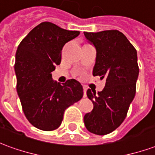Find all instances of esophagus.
I'll return each mask as SVG.
<instances>
[{
    "mask_svg": "<svg viewBox=\"0 0 155 155\" xmlns=\"http://www.w3.org/2000/svg\"><path fill=\"white\" fill-rule=\"evenodd\" d=\"M86 91H87V89L85 87L83 88V91H84V97H86Z\"/></svg>",
    "mask_w": 155,
    "mask_h": 155,
    "instance_id": "34e87169",
    "label": "esophagus"
}]
</instances>
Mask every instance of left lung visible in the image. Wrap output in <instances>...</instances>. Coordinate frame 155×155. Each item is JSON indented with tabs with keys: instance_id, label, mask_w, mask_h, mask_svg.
I'll list each match as a JSON object with an SVG mask.
<instances>
[{
	"instance_id": "8db88e82",
	"label": "left lung",
	"mask_w": 155,
	"mask_h": 155,
	"mask_svg": "<svg viewBox=\"0 0 155 155\" xmlns=\"http://www.w3.org/2000/svg\"><path fill=\"white\" fill-rule=\"evenodd\" d=\"M96 50L93 75L106 79L103 91H87L94 108L84 114V125L91 133L104 135L113 132L125 119L136 92L139 75L137 51L117 30L84 32Z\"/></svg>"
}]
</instances>
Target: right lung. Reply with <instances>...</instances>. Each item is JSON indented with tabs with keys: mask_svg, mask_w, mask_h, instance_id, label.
Listing matches in <instances>:
<instances>
[{
	"mask_svg": "<svg viewBox=\"0 0 155 155\" xmlns=\"http://www.w3.org/2000/svg\"><path fill=\"white\" fill-rule=\"evenodd\" d=\"M80 35L51 22H42L29 32L15 54L16 90L22 110L33 126L44 131L56 130L64 110L83 97V87L74 79L61 84L51 72L61 64V51Z\"/></svg>",
	"mask_w": 155,
	"mask_h": 155,
	"instance_id": "right-lung-1",
	"label": "right lung"
}]
</instances>
